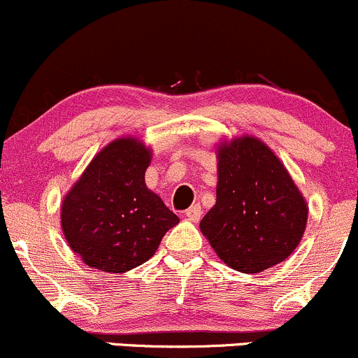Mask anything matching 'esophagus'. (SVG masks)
<instances>
[{
    "label": "esophagus",
    "instance_id": "1",
    "mask_svg": "<svg viewBox=\"0 0 358 358\" xmlns=\"http://www.w3.org/2000/svg\"><path fill=\"white\" fill-rule=\"evenodd\" d=\"M184 215H186V217L189 219V221H193V222L200 221V217H201V207H200V205H198V203L191 205V207L187 208L186 212H184Z\"/></svg>",
    "mask_w": 358,
    "mask_h": 358
}]
</instances>
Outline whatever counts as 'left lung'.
<instances>
[{"instance_id": "left-lung-1", "label": "left lung", "mask_w": 358, "mask_h": 358, "mask_svg": "<svg viewBox=\"0 0 358 358\" xmlns=\"http://www.w3.org/2000/svg\"><path fill=\"white\" fill-rule=\"evenodd\" d=\"M217 198L200 229L233 270L259 273L299 245L308 207L273 151L240 137L217 151Z\"/></svg>"}]
</instances>
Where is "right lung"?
Masks as SVG:
<instances>
[{"label":"right lung","instance_id":"1","mask_svg":"<svg viewBox=\"0 0 358 358\" xmlns=\"http://www.w3.org/2000/svg\"><path fill=\"white\" fill-rule=\"evenodd\" d=\"M151 151L123 137L104 148L83 172L60 208L67 243L85 264L125 273L146 263L179 217L150 191L144 174Z\"/></svg>","mask_w":358,"mask_h":358}]
</instances>
